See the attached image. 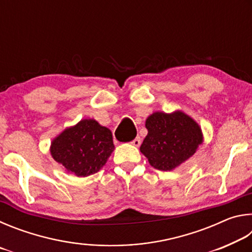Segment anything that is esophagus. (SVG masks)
I'll use <instances>...</instances> for the list:
<instances>
[{
    "label": "esophagus",
    "mask_w": 252,
    "mask_h": 252,
    "mask_svg": "<svg viewBox=\"0 0 252 252\" xmlns=\"http://www.w3.org/2000/svg\"><path fill=\"white\" fill-rule=\"evenodd\" d=\"M131 143H132V144H133V146H134V147H139V146H140V144H141V139H140V136H136V138H135V139H133V140H132V141H131Z\"/></svg>",
    "instance_id": "1"
}]
</instances>
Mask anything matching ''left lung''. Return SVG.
Here are the masks:
<instances>
[{
  "mask_svg": "<svg viewBox=\"0 0 252 252\" xmlns=\"http://www.w3.org/2000/svg\"><path fill=\"white\" fill-rule=\"evenodd\" d=\"M148 134L140 150L153 168L170 171L193 155L202 143L201 129L180 111L156 112L147 119Z\"/></svg>",
  "mask_w": 252,
  "mask_h": 252,
  "instance_id": "8db88e82",
  "label": "left lung"
}]
</instances>
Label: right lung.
I'll return each mask as SVG.
<instances>
[{"mask_svg": "<svg viewBox=\"0 0 252 252\" xmlns=\"http://www.w3.org/2000/svg\"><path fill=\"white\" fill-rule=\"evenodd\" d=\"M114 149L112 133L95 120H82L57 136L51 155L67 171L88 177L99 171Z\"/></svg>", "mask_w": 252, "mask_h": 252, "instance_id": "right-lung-1", "label": "right lung"}]
</instances>
